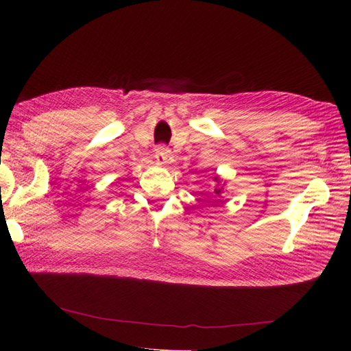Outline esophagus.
I'll list each match as a JSON object with an SVG mask.
<instances>
[{
	"label": "esophagus",
	"instance_id": "esophagus-1",
	"mask_svg": "<svg viewBox=\"0 0 351 351\" xmlns=\"http://www.w3.org/2000/svg\"><path fill=\"white\" fill-rule=\"evenodd\" d=\"M171 159H173L171 151H169L167 146L161 145V146L156 147V149H155V161H156V164L167 165V164L171 162Z\"/></svg>",
	"mask_w": 351,
	"mask_h": 351
}]
</instances>
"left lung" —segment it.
Masks as SVG:
<instances>
[{
  "mask_svg": "<svg viewBox=\"0 0 351 351\" xmlns=\"http://www.w3.org/2000/svg\"><path fill=\"white\" fill-rule=\"evenodd\" d=\"M214 183H215V189H214V197H218L217 200L218 202H221L219 199H222V197H226L224 196V192H226V186H227V180H224L222 178L221 176H218V174H215L214 176Z\"/></svg>",
  "mask_w": 351,
  "mask_h": 351,
  "instance_id": "8db88e82",
  "label": "left lung"
}]
</instances>
